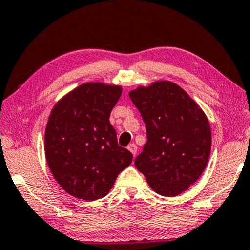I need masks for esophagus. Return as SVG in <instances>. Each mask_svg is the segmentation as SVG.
Listing matches in <instances>:
<instances>
[{"label": "esophagus", "instance_id": "esophagus-1", "mask_svg": "<svg viewBox=\"0 0 250 250\" xmlns=\"http://www.w3.org/2000/svg\"><path fill=\"white\" fill-rule=\"evenodd\" d=\"M127 149L129 151H131L132 153V155L133 156H135V155H137V151H138V147L137 146H135L134 144H131V145H128V147H127Z\"/></svg>", "mask_w": 250, "mask_h": 250}]
</instances>
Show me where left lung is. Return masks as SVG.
I'll use <instances>...</instances> for the list:
<instances>
[{
	"label": "left lung",
	"instance_id": "8db88e82",
	"mask_svg": "<svg viewBox=\"0 0 250 250\" xmlns=\"http://www.w3.org/2000/svg\"><path fill=\"white\" fill-rule=\"evenodd\" d=\"M146 125L147 142L134 164L154 192L177 196L201 177L211 150L206 113L188 94L168 80L128 93Z\"/></svg>",
	"mask_w": 250,
	"mask_h": 250
}]
</instances>
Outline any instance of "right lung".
<instances>
[{"label": "right lung", "mask_w": 250, "mask_h": 250, "mask_svg": "<svg viewBox=\"0 0 250 250\" xmlns=\"http://www.w3.org/2000/svg\"><path fill=\"white\" fill-rule=\"evenodd\" d=\"M122 86L86 83L54 105L44 132V153L58 185L77 199L95 201L110 192L132 154L118 146L110 112Z\"/></svg>", "instance_id": "add662e5"}]
</instances>
